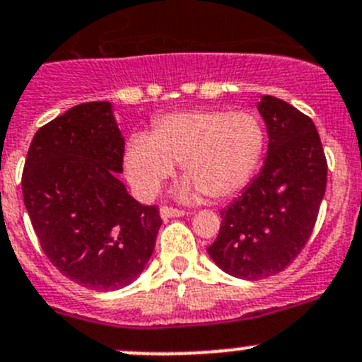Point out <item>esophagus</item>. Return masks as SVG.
<instances>
[{"mask_svg": "<svg viewBox=\"0 0 362 362\" xmlns=\"http://www.w3.org/2000/svg\"><path fill=\"white\" fill-rule=\"evenodd\" d=\"M160 217H163L164 221H168V219H171V217H182L184 216V210H180V209H173V206H160Z\"/></svg>", "mask_w": 362, "mask_h": 362, "instance_id": "1", "label": "esophagus"}]
</instances>
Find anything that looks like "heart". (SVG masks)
<instances>
[{
  "label": "heart",
  "mask_w": 362,
  "mask_h": 362,
  "mask_svg": "<svg viewBox=\"0 0 362 362\" xmlns=\"http://www.w3.org/2000/svg\"><path fill=\"white\" fill-rule=\"evenodd\" d=\"M263 146L265 132L249 111H175L157 118L148 136L131 139L124 157L125 175L141 198H152L180 160L187 175L178 187L182 198L206 194L223 202L245 187Z\"/></svg>",
  "instance_id": "obj_1"
}]
</instances>
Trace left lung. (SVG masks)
<instances>
[{"instance_id": "8db88e82", "label": "left lung", "mask_w": 362, "mask_h": 362, "mask_svg": "<svg viewBox=\"0 0 362 362\" xmlns=\"http://www.w3.org/2000/svg\"><path fill=\"white\" fill-rule=\"evenodd\" d=\"M258 111L269 148L263 168L228 209L206 247L226 274L269 278L297 258L317 223L327 185V160L313 120L292 104L263 95Z\"/></svg>"}]
</instances>
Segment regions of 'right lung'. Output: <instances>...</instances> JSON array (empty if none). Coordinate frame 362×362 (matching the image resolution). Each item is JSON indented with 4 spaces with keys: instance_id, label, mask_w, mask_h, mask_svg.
I'll use <instances>...</instances> for the list:
<instances>
[{
    "instance_id": "obj_1",
    "label": "right lung",
    "mask_w": 362,
    "mask_h": 362,
    "mask_svg": "<svg viewBox=\"0 0 362 362\" xmlns=\"http://www.w3.org/2000/svg\"><path fill=\"white\" fill-rule=\"evenodd\" d=\"M124 148L111 103H86L38 129L24 163V205L45 256L90 290L131 285L163 224L118 180Z\"/></svg>"
}]
</instances>
